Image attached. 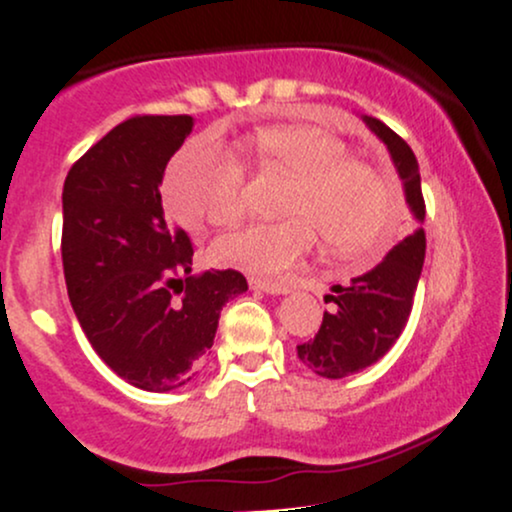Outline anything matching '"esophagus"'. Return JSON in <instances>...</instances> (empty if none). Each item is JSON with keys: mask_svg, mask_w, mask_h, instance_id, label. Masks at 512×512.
I'll return each mask as SVG.
<instances>
[{"mask_svg": "<svg viewBox=\"0 0 512 512\" xmlns=\"http://www.w3.org/2000/svg\"><path fill=\"white\" fill-rule=\"evenodd\" d=\"M249 285H251V290L266 292V294H287V292H290V287H285V285H278V282L258 280V278H251V280H249Z\"/></svg>", "mask_w": 512, "mask_h": 512, "instance_id": "obj_1", "label": "esophagus"}]
</instances>
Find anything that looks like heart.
I'll list each match as a JSON object with an SVG mask.
<instances>
[{"label":"heart","instance_id":"heart-1","mask_svg":"<svg viewBox=\"0 0 512 512\" xmlns=\"http://www.w3.org/2000/svg\"><path fill=\"white\" fill-rule=\"evenodd\" d=\"M258 165L292 179L278 225L251 222L220 234L210 254L222 266L278 280L302 263L316 244L354 254L374 246L388 222L390 198L383 179L347 160L340 138L311 126H270L249 138ZM165 203L184 225H227L242 213L244 167L213 136H196L174 155L165 174Z\"/></svg>","mask_w":512,"mask_h":512}]
</instances>
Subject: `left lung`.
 <instances>
[{"instance_id":"left-lung-1","label":"left lung","mask_w":512,"mask_h":512,"mask_svg":"<svg viewBox=\"0 0 512 512\" xmlns=\"http://www.w3.org/2000/svg\"><path fill=\"white\" fill-rule=\"evenodd\" d=\"M362 122L388 148L410 208L412 232L369 273L352 278L347 287L333 285L335 294L328 297L335 302V311L323 314L314 340L297 345V357L304 366L323 378H345L364 371L395 345L410 318L426 254L422 227L426 208L417 158L381 119L362 114Z\"/></svg>"}]
</instances>
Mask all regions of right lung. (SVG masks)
Here are the masks:
<instances>
[{
    "label": "right lung",
    "mask_w": 512,
    "mask_h": 512,
    "mask_svg": "<svg viewBox=\"0 0 512 512\" xmlns=\"http://www.w3.org/2000/svg\"><path fill=\"white\" fill-rule=\"evenodd\" d=\"M194 117H134L66 174L62 261L71 309L98 357L148 393L182 388L213 347L222 306L249 290L237 270L191 273L160 184Z\"/></svg>",
    "instance_id": "1"
}]
</instances>
